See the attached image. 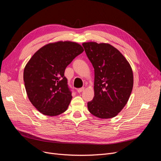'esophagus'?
Instances as JSON below:
<instances>
[{
	"mask_svg": "<svg viewBox=\"0 0 161 161\" xmlns=\"http://www.w3.org/2000/svg\"><path fill=\"white\" fill-rule=\"evenodd\" d=\"M83 91H84V87H81V88H80V89H78V92H81Z\"/></svg>",
	"mask_w": 161,
	"mask_h": 161,
	"instance_id": "1",
	"label": "esophagus"
}]
</instances>
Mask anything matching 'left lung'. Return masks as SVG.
<instances>
[{
  "label": "left lung",
  "instance_id": "1",
  "mask_svg": "<svg viewBox=\"0 0 161 161\" xmlns=\"http://www.w3.org/2000/svg\"><path fill=\"white\" fill-rule=\"evenodd\" d=\"M82 45L95 69V97L87 103L89 111L101 119L112 118L122 110L131 94V66L110 44L91 42Z\"/></svg>",
  "mask_w": 161,
  "mask_h": 161
}]
</instances>
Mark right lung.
I'll return each mask as SVG.
<instances>
[{
	"label": "right lung",
	"instance_id": "obj_1",
	"mask_svg": "<svg viewBox=\"0 0 161 161\" xmlns=\"http://www.w3.org/2000/svg\"><path fill=\"white\" fill-rule=\"evenodd\" d=\"M83 52L75 42L49 44L38 50L25 66V89L31 103L40 113L55 116L66 110L72 97L64 70Z\"/></svg>",
	"mask_w": 161,
	"mask_h": 161
}]
</instances>
